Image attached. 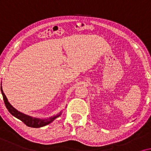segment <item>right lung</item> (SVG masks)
I'll return each instance as SVG.
<instances>
[{"label": "right lung", "instance_id": "1", "mask_svg": "<svg viewBox=\"0 0 151 151\" xmlns=\"http://www.w3.org/2000/svg\"><path fill=\"white\" fill-rule=\"evenodd\" d=\"M1 93L3 94L4 102H5V106L6 108H7V109L8 110V111L12 114L14 116H15L16 118H17V119L21 120V121L23 122L26 126H29V127H32V128L43 127V126H45L46 125H47V124L51 123V122H53L56 118L59 117V116L61 114L62 112H60L59 114H57V115H54L53 116H51V117L47 118V119H38V118H34L32 117V116L27 115V114L22 113V112L18 111L17 110H16L15 108L9 103V101H8L7 97H6L5 94H4L3 89H2V86L1 88Z\"/></svg>", "mask_w": 151, "mask_h": 151}]
</instances>
